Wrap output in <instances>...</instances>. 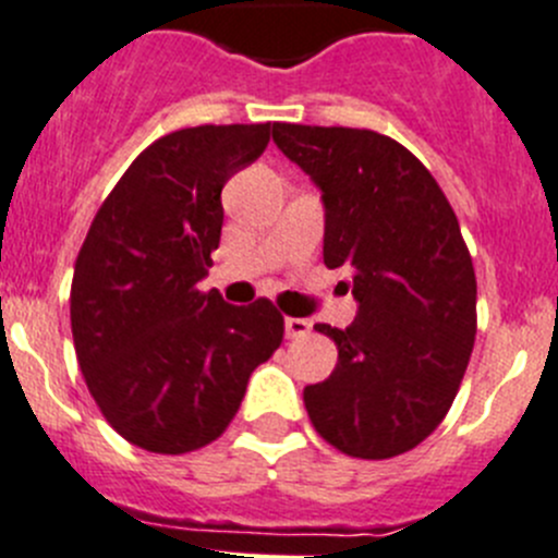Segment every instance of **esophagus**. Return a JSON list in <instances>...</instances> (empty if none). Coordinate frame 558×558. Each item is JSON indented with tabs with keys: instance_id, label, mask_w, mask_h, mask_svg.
<instances>
[{
	"instance_id": "1",
	"label": "esophagus",
	"mask_w": 558,
	"mask_h": 558,
	"mask_svg": "<svg viewBox=\"0 0 558 558\" xmlns=\"http://www.w3.org/2000/svg\"><path fill=\"white\" fill-rule=\"evenodd\" d=\"M311 332V322L300 319V316H286V336L289 338H305Z\"/></svg>"
}]
</instances>
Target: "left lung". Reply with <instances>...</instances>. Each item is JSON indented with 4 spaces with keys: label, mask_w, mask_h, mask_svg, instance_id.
<instances>
[{
    "label": "left lung",
    "mask_w": 558,
    "mask_h": 558,
    "mask_svg": "<svg viewBox=\"0 0 558 558\" xmlns=\"http://www.w3.org/2000/svg\"><path fill=\"white\" fill-rule=\"evenodd\" d=\"M272 140L325 203V264L350 272L357 316L325 383L303 390L327 444L361 460L404 454L446 418L476 338V275L454 208L397 140L275 123ZM347 286V289H350Z\"/></svg>",
    "instance_id": "8db88e82"
}]
</instances>
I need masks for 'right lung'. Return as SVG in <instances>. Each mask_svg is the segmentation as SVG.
<instances>
[{"instance_id":"add662e5","label":"right lung","mask_w":558,"mask_h":558,"mask_svg":"<svg viewBox=\"0 0 558 558\" xmlns=\"http://www.w3.org/2000/svg\"><path fill=\"white\" fill-rule=\"evenodd\" d=\"M269 132L233 123L159 137L101 203L76 258L71 332L87 390L118 435L154 454L217 440L283 341L269 300L228 305L197 289L220 247L222 186Z\"/></svg>"}]
</instances>
